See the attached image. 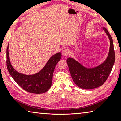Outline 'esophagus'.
<instances>
[{
  "label": "esophagus",
  "instance_id": "34e87169",
  "mask_svg": "<svg viewBox=\"0 0 121 121\" xmlns=\"http://www.w3.org/2000/svg\"><path fill=\"white\" fill-rule=\"evenodd\" d=\"M62 55L64 56H67L69 54V49H64V50H63L62 52Z\"/></svg>",
  "mask_w": 121,
  "mask_h": 121
}]
</instances>
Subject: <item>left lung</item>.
I'll return each instance as SVG.
<instances>
[{"label": "left lung", "instance_id": "left-lung-1", "mask_svg": "<svg viewBox=\"0 0 121 121\" xmlns=\"http://www.w3.org/2000/svg\"><path fill=\"white\" fill-rule=\"evenodd\" d=\"M104 30L110 39L109 53L106 60L99 66L92 69H88L69 57L67 59L71 77L78 87L84 89H91L99 87L105 82L110 75L115 61L113 40L106 28Z\"/></svg>", "mask_w": 121, "mask_h": 121}]
</instances>
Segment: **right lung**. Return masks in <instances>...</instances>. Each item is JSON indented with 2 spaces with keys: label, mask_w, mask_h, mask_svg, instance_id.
<instances>
[{
  "label": "right lung",
  "mask_w": 121,
  "mask_h": 121,
  "mask_svg": "<svg viewBox=\"0 0 121 121\" xmlns=\"http://www.w3.org/2000/svg\"><path fill=\"white\" fill-rule=\"evenodd\" d=\"M9 45L6 49V66L14 81L27 92L42 94L45 93L52 86V75L55 67L61 58L59 52L52 56L41 71L32 75H25L17 72L12 66L9 55Z\"/></svg>",
  "instance_id": "obj_1"
}]
</instances>
